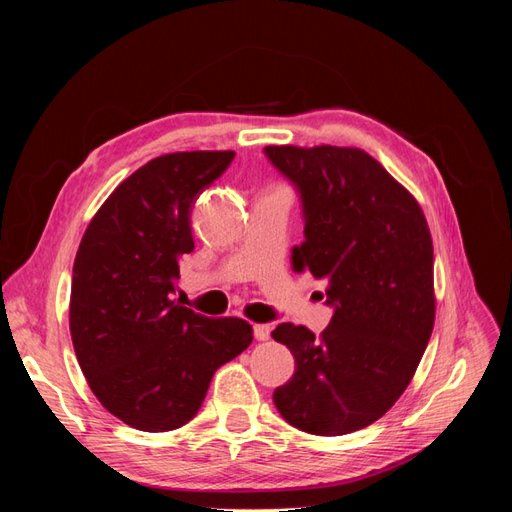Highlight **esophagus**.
<instances>
[{
	"instance_id": "1",
	"label": "esophagus",
	"mask_w": 512,
	"mask_h": 512,
	"mask_svg": "<svg viewBox=\"0 0 512 512\" xmlns=\"http://www.w3.org/2000/svg\"><path fill=\"white\" fill-rule=\"evenodd\" d=\"M254 337L258 342H265V339L271 337V327L269 324H254Z\"/></svg>"
}]
</instances>
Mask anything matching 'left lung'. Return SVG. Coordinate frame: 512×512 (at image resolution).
Segmentation results:
<instances>
[{
    "label": "left lung",
    "mask_w": 512,
    "mask_h": 512,
    "mask_svg": "<svg viewBox=\"0 0 512 512\" xmlns=\"http://www.w3.org/2000/svg\"><path fill=\"white\" fill-rule=\"evenodd\" d=\"M265 153L301 194L305 241L292 267L327 280L335 307L320 337L292 322L271 333L294 356L273 404L292 427L344 436L391 410L429 344V226L416 198L363 149L269 145Z\"/></svg>",
    "instance_id": "left-lung-1"
}]
</instances>
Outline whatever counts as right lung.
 Wrapping results in <instances>:
<instances>
[{
    "mask_svg": "<svg viewBox=\"0 0 512 512\" xmlns=\"http://www.w3.org/2000/svg\"><path fill=\"white\" fill-rule=\"evenodd\" d=\"M235 151L153 158L119 183L89 222L74 258L70 335L100 404L141 431L185 425L215 369L252 344L250 322L207 318L173 301L194 250L196 198Z\"/></svg>",
    "mask_w": 512,
    "mask_h": 512,
    "instance_id": "obj_1",
    "label": "right lung"
}]
</instances>
